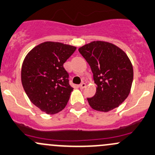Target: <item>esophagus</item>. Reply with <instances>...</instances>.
<instances>
[{
    "mask_svg": "<svg viewBox=\"0 0 155 155\" xmlns=\"http://www.w3.org/2000/svg\"><path fill=\"white\" fill-rule=\"evenodd\" d=\"M85 87H86V84H85V83H84V82H82V84H80V85H79V87H80V89L84 88Z\"/></svg>",
    "mask_w": 155,
    "mask_h": 155,
    "instance_id": "obj_1",
    "label": "esophagus"
}]
</instances>
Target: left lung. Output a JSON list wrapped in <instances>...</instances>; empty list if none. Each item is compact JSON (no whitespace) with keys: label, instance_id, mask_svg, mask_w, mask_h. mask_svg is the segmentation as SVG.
<instances>
[{"label":"left lung","instance_id":"8db88e82","mask_svg":"<svg viewBox=\"0 0 155 155\" xmlns=\"http://www.w3.org/2000/svg\"><path fill=\"white\" fill-rule=\"evenodd\" d=\"M94 74L97 92L87 98L90 106L107 112L119 107L129 95L134 71L129 58L112 43L94 41L79 48Z\"/></svg>","mask_w":155,"mask_h":155}]
</instances>
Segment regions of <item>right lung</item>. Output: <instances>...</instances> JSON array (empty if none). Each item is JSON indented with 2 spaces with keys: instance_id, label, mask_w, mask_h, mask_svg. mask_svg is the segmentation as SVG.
I'll use <instances>...</instances> for the list:
<instances>
[{
  "instance_id": "add662e5",
  "label": "right lung",
  "mask_w": 155,
  "mask_h": 155,
  "mask_svg": "<svg viewBox=\"0 0 155 155\" xmlns=\"http://www.w3.org/2000/svg\"><path fill=\"white\" fill-rule=\"evenodd\" d=\"M72 45L45 41L27 53L21 67V83L32 104L48 114L66 106L73 88L63 64L76 50Z\"/></svg>"
}]
</instances>
